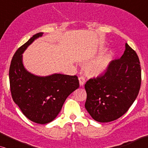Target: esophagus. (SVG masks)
<instances>
[{
  "label": "esophagus",
  "mask_w": 148,
  "mask_h": 148,
  "mask_svg": "<svg viewBox=\"0 0 148 148\" xmlns=\"http://www.w3.org/2000/svg\"><path fill=\"white\" fill-rule=\"evenodd\" d=\"M79 81L80 86H83L85 84V83H86V79L83 76H80L79 77Z\"/></svg>",
  "instance_id": "obj_1"
}]
</instances>
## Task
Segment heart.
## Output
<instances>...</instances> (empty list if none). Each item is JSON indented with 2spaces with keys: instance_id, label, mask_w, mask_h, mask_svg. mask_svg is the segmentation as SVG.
<instances>
[{
  "instance_id": "b5f03b06",
  "label": "heart",
  "mask_w": 148,
  "mask_h": 148,
  "mask_svg": "<svg viewBox=\"0 0 148 148\" xmlns=\"http://www.w3.org/2000/svg\"><path fill=\"white\" fill-rule=\"evenodd\" d=\"M109 55L104 54L88 63L85 67V71L89 76H98L102 73L108 66Z\"/></svg>"
}]
</instances>
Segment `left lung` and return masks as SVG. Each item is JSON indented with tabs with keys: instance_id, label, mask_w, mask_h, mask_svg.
<instances>
[{
	"instance_id": "1",
	"label": "left lung",
	"mask_w": 148,
	"mask_h": 148,
	"mask_svg": "<svg viewBox=\"0 0 148 148\" xmlns=\"http://www.w3.org/2000/svg\"><path fill=\"white\" fill-rule=\"evenodd\" d=\"M121 58L109 62L104 73L85 84V107L95 121L108 123L122 116L136 99L141 82L140 62L128 44Z\"/></svg>"
}]
</instances>
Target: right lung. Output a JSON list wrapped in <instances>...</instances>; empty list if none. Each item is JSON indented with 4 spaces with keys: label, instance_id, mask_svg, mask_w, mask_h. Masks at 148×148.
<instances>
[{
    "label": "right lung",
    "instance_id": "obj_1",
    "mask_svg": "<svg viewBox=\"0 0 148 148\" xmlns=\"http://www.w3.org/2000/svg\"><path fill=\"white\" fill-rule=\"evenodd\" d=\"M42 34L34 35L18 48L9 68L10 90L13 101L27 119L38 124L53 121L66 98L79 87L77 75L54 74L38 77L25 69L21 54Z\"/></svg>",
    "mask_w": 148,
    "mask_h": 148
}]
</instances>
